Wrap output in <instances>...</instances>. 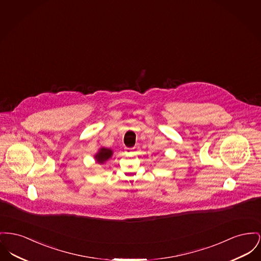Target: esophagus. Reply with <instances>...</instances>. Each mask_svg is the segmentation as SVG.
Here are the masks:
<instances>
[{"instance_id":"obj_1","label":"esophagus","mask_w":261,"mask_h":261,"mask_svg":"<svg viewBox=\"0 0 261 261\" xmlns=\"http://www.w3.org/2000/svg\"><path fill=\"white\" fill-rule=\"evenodd\" d=\"M124 150H125V153H130L132 152V150H133V149H132V148H127V147H125V148H124Z\"/></svg>"}]
</instances>
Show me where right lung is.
<instances>
[{"mask_svg":"<svg viewBox=\"0 0 261 261\" xmlns=\"http://www.w3.org/2000/svg\"><path fill=\"white\" fill-rule=\"evenodd\" d=\"M112 150L111 149H108V148H101L99 149V151L95 153L94 159L96 160V162L98 164H103L105 162H107L108 159L111 158L112 155Z\"/></svg>","mask_w":261,"mask_h":261,"instance_id":"obj_1","label":"right lung"}]
</instances>
